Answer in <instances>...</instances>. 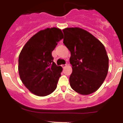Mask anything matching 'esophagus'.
I'll return each instance as SVG.
<instances>
[{
  "instance_id": "34e87169",
  "label": "esophagus",
  "mask_w": 123,
  "mask_h": 123,
  "mask_svg": "<svg viewBox=\"0 0 123 123\" xmlns=\"http://www.w3.org/2000/svg\"><path fill=\"white\" fill-rule=\"evenodd\" d=\"M66 65H67L65 64V65H62L61 66H62V67L63 68H65V67H66Z\"/></svg>"
}]
</instances>
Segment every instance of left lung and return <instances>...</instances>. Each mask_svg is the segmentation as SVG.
<instances>
[{
	"instance_id": "obj_1",
	"label": "left lung",
	"mask_w": 123,
	"mask_h": 123,
	"mask_svg": "<svg viewBox=\"0 0 123 123\" xmlns=\"http://www.w3.org/2000/svg\"><path fill=\"white\" fill-rule=\"evenodd\" d=\"M63 32V43L71 53L70 87L81 95L95 92L108 72L109 58L104 44L82 28H66Z\"/></svg>"
}]
</instances>
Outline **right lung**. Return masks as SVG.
<instances>
[{"label":"right lung","mask_w":123,"mask_h":123,"mask_svg":"<svg viewBox=\"0 0 123 123\" xmlns=\"http://www.w3.org/2000/svg\"><path fill=\"white\" fill-rule=\"evenodd\" d=\"M63 38L61 29L46 28L33 35L19 54V77L24 85L35 95L47 96L57 88L62 68L55 63L51 54Z\"/></svg>","instance_id":"1"}]
</instances>
